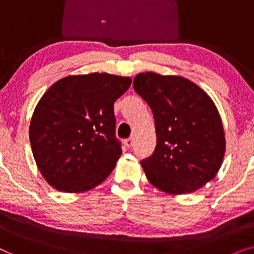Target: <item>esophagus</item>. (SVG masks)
<instances>
[{"instance_id": "34e87169", "label": "esophagus", "mask_w": 254, "mask_h": 254, "mask_svg": "<svg viewBox=\"0 0 254 254\" xmlns=\"http://www.w3.org/2000/svg\"><path fill=\"white\" fill-rule=\"evenodd\" d=\"M133 144H134V141H133V138H131V137L126 138V140H125V145H126L127 148L133 147Z\"/></svg>"}]
</instances>
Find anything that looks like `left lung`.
Here are the masks:
<instances>
[{
  "label": "left lung",
  "mask_w": 254,
  "mask_h": 254,
  "mask_svg": "<svg viewBox=\"0 0 254 254\" xmlns=\"http://www.w3.org/2000/svg\"><path fill=\"white\" fill-rule=\"evenodd\" d=\"M134 90L154 114L157 143L141 165L152 185L172 194L192 193L216 176L225 138L210 97L180 76L136 75Z\"/></svg>",
  "instance_id": "1"
}]
</instances>
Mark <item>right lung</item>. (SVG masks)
Segmentation results:
<instances>
[{"mask_svg":"<svg viewBox=\"0 0 254 254\" xmlns=\"http://www.w3.org/2000/svg\"><path fill=\"white\" fill-rule=\"evenodd\" d=\"M129 77L93 72L68 76L45 92L30 124L37 166L48 184L64 192H84L105 180L116 166L114 102Z\"/></svg>","mask_w":254,"mask_h":254,"instance_id":"obj_1","label":"right lung"}]
</instances>
